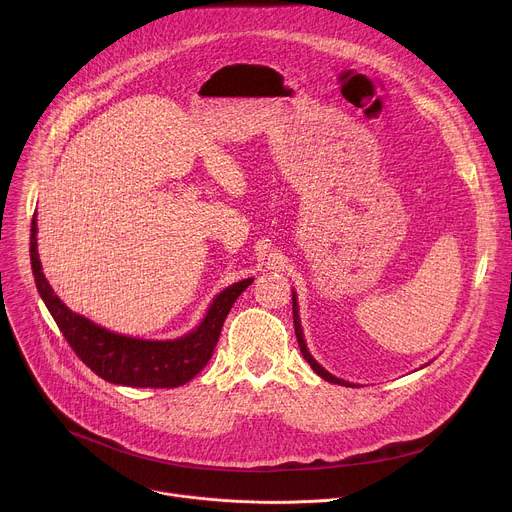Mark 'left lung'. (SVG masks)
Returning a JSON list of instances; mask_svg holds the SVG:
<instances>
[{
    "mask_svg": "<svg viewBox=\"0 0 512 512\" xmlns=\"http://www.w3.org/2000/svg\"><path fill=\"white\" fill-rule=\"evenodd\" d=\"M291 294H294V291H291ZM291 310H294V328H296V338H298V344H300V350H302V354H304V358L308 360V364L310 367L314 369V373H318L324 381H328V383H334V385H344V387H354L352 383H346V381H342V379H336L334 375H330L328 371H324L320 364L314 360V356L308 352V348H306V340H304V332H302V324H300V316H298V300H296V294L291 296Z\"/></svg>",
    "mask_w": 512,
    "mask_h": 512,
    "instance_id": "obj_1",
    "label": "left lung"
}]
</instances>
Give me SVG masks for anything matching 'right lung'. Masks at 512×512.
Masks as SVG:
<instances>
[{"instance_id": "1", "label": "right lung", "mask_w": 512, "mask_h": 512, "mask_svg": "<svg viewBox=\"0 0 512 512\" xmlns=\"http://www.w3.org/2000/svg\"><path fill=\"white\" fill-rule=\"evenodd\" d=\"M36 214L30 229L32 273L40 296L52 314L62 336L77 356L101 379L125 387L172 389L194 379L210 360L221 336L223 324L245 287L253 279H243L218 294L204 320L190 334L176 340H141L109 332L89 318L68 310L52 291L38 259Z\"/></svg>"}]
</instances>
